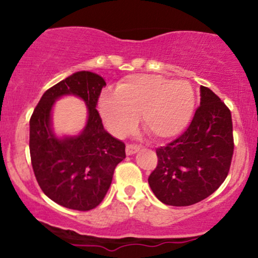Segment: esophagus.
I'll return each instance as SVG.
<instances>
[{
	"instance_id": "34e87169",
	"label": "esophagus",
	"mask_w": 258,
	"mask_h": 258,
	"mask_svg": "<svg viewBox=\"0 0 258 258\" xmlns=\"http://www.w3.org/2000/svg\"><path fill=\"white\" fill-rule=\"evenodd\" d=\"M139 150L138 146H133V144H128L126 146V155H133Z\"/></svg>"
}]
</instances>
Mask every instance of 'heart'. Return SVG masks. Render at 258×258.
<instances>
[{
    "instance_id": "heart-1",
    "label": "heart",
    "mask_w": 258,
    "mask_h": 258,
    "mask_svg": "<svg viewBox=\"0 0 258 258\" xmlns=\"http://www.w3.org/2000/svg\"><path fill=\"white\" fill-rule=\"evenodd\" d=\"M195 106V93L183 80L153 74L132 75L120 82L115 94L99 98L98 110L112 135L135 128L141 116L143 128L156 139L176 137L188 126Z\"/></svg>"
}]
</instances>
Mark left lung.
Here are the masks:
<instances>
[{
	"label": "left lung",
	"instance_id": "8db88e82",
	"mask_svg": "<svg viewBox=\"0 0 258 258\" xmlns=\"http://www.w3.org/2000/svg\"><path fill=\"white\" fill-rule=\"evenodd\" d=\"M200 97L186 131L156 149L158 166L148 183L165 205L189 206L206 199L229 171L234 149L230 110L210 88L201 86Z\"/></svg>",
	"mask_w": 258,
	"mask_h": 258
}]
</instances>
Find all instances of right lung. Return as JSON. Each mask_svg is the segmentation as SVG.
<instances>
[{"label": "right lung", "mask_w": 258, "mask_h": 258, "mask_svg": "<svg viewBox=\"0 0 258 258\" xmlns=\"http://www.w3.org/2000/svg\"><path fill=\"white\" fill-rule=\"evenodd\" d=\"M105 81L78 72L47 90L30 119V156L38 185L67 209L88 211L98 206L111 184L114 170L126 158L125 144L103 127L96 105ZM75 95L88 106V121L78 135L58 136L51 111L61 96Z\"/></svg>", "instance_id": "add662e5"}]
</instances>
